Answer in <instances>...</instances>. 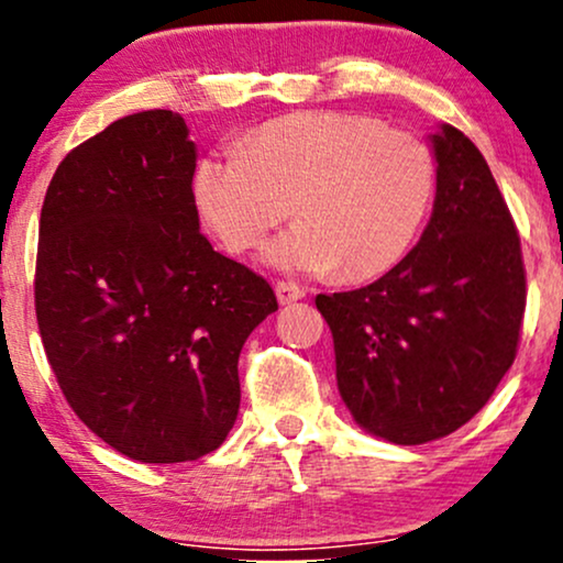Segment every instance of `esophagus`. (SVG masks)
<instances>
[{"mask_svg": "<svg viewBox=\"0 0 563 563\" xmlns=\"http://www.w3.org/2000/svg\"><path fill=\"white\" fill-rule=\"evenodd\" d=\"M275 294H277V301L280 303H294V301H299V299H303V296H307V290H303L299 283H290V280H280L275 286Z\"/></svg>", "mask_w": 563, "mask_h": 563, "instance_id": "esophagus-1", "label": "esophagus"}]
</instances>
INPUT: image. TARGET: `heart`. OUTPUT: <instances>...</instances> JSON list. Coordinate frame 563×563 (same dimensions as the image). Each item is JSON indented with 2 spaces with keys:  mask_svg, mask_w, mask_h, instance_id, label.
Returning a JSON list of instances; mask_svg holds the SVG:
<instances>
[{
  "mask_svg": "<svg viewBox=\"0 0 563 563\" xmlns=\"http://www.w3.org/2000/svg\"><path fill=\"white\" fill-rule=\"evenodd\" d=\"M437 161L410 132L376 115L307 111L267 121L241 151L200 158L196 200L232 254L254 251L294 214L267 260L344 280L386 275L410 254L434 203Z\"/></svg>",
  "mask_w": 563,
  "mask_h": 563,
  "instance_id": "1",
  "label": "heart"
}]
</instances>
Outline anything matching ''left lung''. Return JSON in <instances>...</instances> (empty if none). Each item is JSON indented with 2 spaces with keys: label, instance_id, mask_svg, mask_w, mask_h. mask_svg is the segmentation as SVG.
I'll return each mask as SVG.
<instances>
[{
  "label": "left lung",
  "instance_id": "8db88e82",
  "mask_svg": "<svg viewBox=\"0 0 563 563\" xmlns=\"http://www.w3.org/2000/svg\"><path fill=\"white\" fill-rule=\"evenodd\" d=\"M437 198L421 241L371 286L320 294L339 391L394 444L468 423L514 365L527 307L521 241L479 147L434 134Z\"/></svg>",
  "mask_w": 563,
  "mask_h": 563
}]
</instances>
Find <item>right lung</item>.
<instances>
[{"label": "right lung", "instance_id": "add662e5", "mask_svg": "<svg viewBox=\"0 0 563 563\" xmlns=\"http://www.w3.org/2000/svg\"><path fill=\"white\" fill-rule=\"evenodd\" d=\"M183 115L113 121L57 166L38 219L34 303L70 410L140 463L214 452L241 407L238 357L277 309L262 275L211 249Z\"/></svg>", "mask_w": 563, "mask_h": 563}]
</instances>
